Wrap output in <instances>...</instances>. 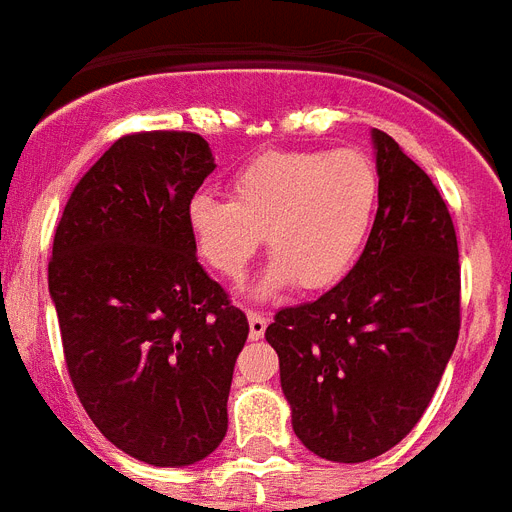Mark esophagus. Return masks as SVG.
<instances>
[{
	"instance_id": "34e87169",
	"label": "esophagus",
	"mask_w": 512,
	"mask_h": 512,
	"mask_svg": "<svg viewBox=\"0 0 512 512\" xmlns=\"http://www.w3.org/2000/svg\"><path fill=\"white\" fill-rule=\"evenodd\" d=\"M264 330H267V317L259 312H248V333H251V338L259 341Z\"/></svg>"
}]
</instances>
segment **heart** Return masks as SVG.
<instances>
[{"mask_svg": "<svg viewBox=\"0 0 512 512\" xmlns=\"http://www.w3.org/2000/svg\"><path fill=\"white\" fill-rule=\"evenodd\" d=\"M378 198V169L362 150L267 153L237 171L230 200L195 195L187 224L200 259L230 280L245 275L267 237L275 261L256 288L259 296L293 280L320 290L354 267Z\"/></svg>", "mask_w": 512, "mask_h": 512, "instance_id": "b5f03b06", "label": "heart"}]
</instances>
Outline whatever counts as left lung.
I'll use <instances>...</instances> for the list:
<instances>
[{
    "label": "left lung",
    "mask_w": 512,
    "mask_h": 512,
    "mask_svg": "<svg viewBox=\"0 0 512 512\" xmlns=\"http://www.w3.org/2000/svg\"><path fill=\"white\" fill-rule=\"evenodd\" d=\"M380 198L359 261L267 327L293 431L333 463H365L423 418L460 333V253L447 203L372 129Z\"/></svg>",
    "instance_id": "obj_1"
}]
</instances>
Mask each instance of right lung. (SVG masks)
<instances>
[{
  "label": "right lung",
  "instance_id": "1",
  "mask_svg": "<svg viewBox=\"0 0 512 512\" xmlns=\"http://www.w3.org/2000/svg\"><path fill=\"white\" fill-rule=\"evenodd\" d=\"M216 169L192 132L126 134L81 177L49 259L65 365L92 423L158 468L227 433L245 314L195 256L187 206Z\"/></svg>",
  "mask_w": 512,
  "mask_h": 512
}]
</instances>
